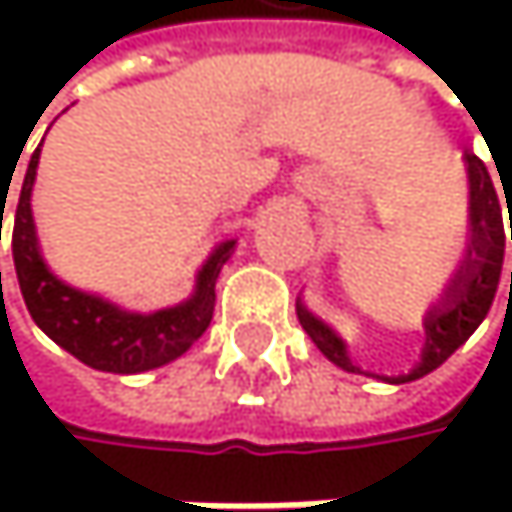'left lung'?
<instances>
[{
  "label": "left lung",
  "instance_id": "obj_1",
  "mask_svg": "<svg viewBox=\"0 0 512 512\" xmlns=\"http://www.w3.org/2000/svg\"><path fill=\"white\" fill-rule=\"evenodd\" d=\"M39 147L24 174L21 199H17V211H14V236H11L17 282H21V294H24L33 322L54 344H61L67 353H73L79 362L97 371H113V375H141V371L159 368L171 359L184 356L202 338L211 322L214 279H218L221 264L227 261L230 245L211 254L208 264L199 270V285H196L193 301L181 307H168L156 313H128L101 298H94V294H82L64 285L42 261L36 227H33V211H30ZM304 328L331 362L350 368L344 350L331 341V334L316 319H310V313H304Z\"/></svg>",
  "mask_w": 512,
  "mask_h": 512
}]
</instances>
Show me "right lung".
Listing matches in <instances>:
<instances>
[{
    "label": "right lung",
    "mask_w": 512,
    "mask_h": 512,
    "mask_svg": "<svg viewBox=\"0 0 512 512\" xmlns=\"http://www.w3.org/2000/svg\"><path fill=\"white\" fill-rule=\"evenodd\" d=\"M467 165H470V221H473L467 261L461 264L455 282H451L442 307L430 313L424 359L405 381H418L430 375L433 368H439L455 353L476 331V325L485 319L501 285L504 245L507 239H512V218L510 230H507L501 218V202H498L495 184H491L485 165L476 156H467Z\"/></svg>",
    "instance_id": "1"
}]
</instances>
